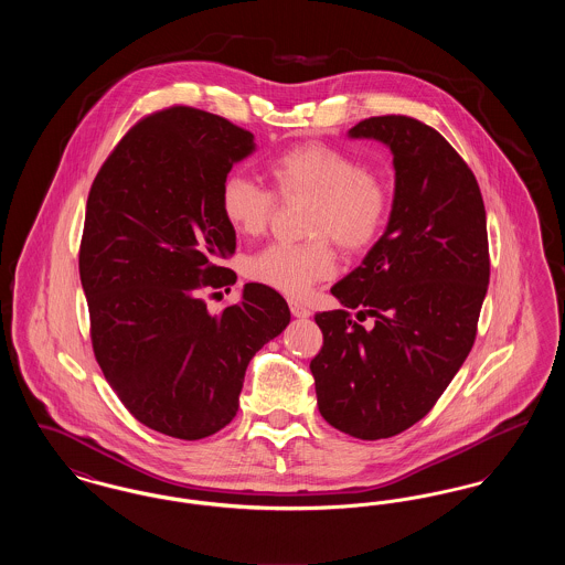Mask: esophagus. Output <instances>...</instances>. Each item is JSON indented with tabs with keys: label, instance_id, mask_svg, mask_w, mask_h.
Returning <instances> with one entry per match:
<instances>
[{
	"label": "esophagus",
	"instance_id": "34e87169",
	"mask_svg": "<svg viewBox=\"0 0 565 565\" xmlns=\"http://www.w3.org/2000/svg\"><path fill=\"white\" fill-rule=\"evenodd\" d=\"M288 305H290V311H292L295 318H309L311 316V311L305 305H300L298 300H290Z\"/></svg>",
	"mask_w": 565,
	"mask_h": 565
}]
</instances>
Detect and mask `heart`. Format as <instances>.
<instances>
[{"instance_id": "1", "label": "heart", "mask_w": 565, "mask_h": 565, "mask_svg": "<svg viewBox=\"0 0 565 565\" xmlns=\"http://www.w3.org/2000/svg\"><path fill=\"white\" fill-rule=\"evenodd\" d=\"M273 190L279 199H309L307 235L302 243H270L252 254L245 275L284 295L302 296L313 284L337 270V254L362 252L375 243L387 215V189L373 171L350 152L322 141H307L284 150L267 162ZM275 194L239 171L220 184V212L239 235H260L275 210Z\"/></svg>"}]
</instances>
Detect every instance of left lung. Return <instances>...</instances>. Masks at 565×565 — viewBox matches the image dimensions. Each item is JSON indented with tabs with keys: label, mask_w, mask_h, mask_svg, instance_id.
Instances as JSON below:
<instances>
[{
	"label": "left lung",
	"mask_w": 565,
	"mask_h": 565,
	"mask_svg": "<svg viewBox=\"0 0 565 565\" xmlns=\"http://www.w3.org/2000/svg\"><path fill=\"white\" fill-rule=\"evenodd\" d=\"M350 137L383 141L396 189L385 233L316 313L323 334L311 360L323 419L353 438L408 430L443 396L477 337L489 284L483 196L454 146L417 118L373 116ZM355 310L364 329L350 318Z\"/></svg>",
	"instance_id": "obj_1"
}]
</instances>
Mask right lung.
Returning a JSON list of instances; mask_svg holds the SVG:
<instances>
[{"instance_id":"obj_1","label":"right lung","mask_w":565,"mask_h":565,"mask_svg":"<svg viewBox=\"0 0 565 565\" xmlns=\"http://www.w3.org/2000/svg\"><path fill=\"white\" fill-rule=\"evenodd\" d=\"M254 148L226 118L173 106L129 129L88 192L81 281L95 358L135 419L173 438L231 424L249 360L290 323L263 284L217 316L203 300L237 281L220 265L237 237L217 194Z\"/></svg>"}]
</instances>
